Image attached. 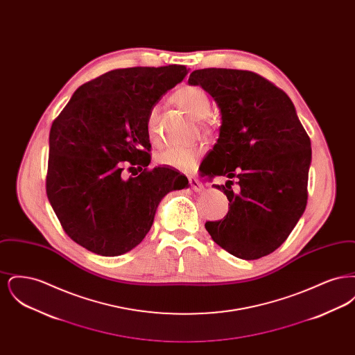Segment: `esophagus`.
<instances>
[{
	"instance_id": "obj_1",
	"label": "esophagus",
	"mask_w": 355,
	"mask_h": 355,
	"mask_svg": "<svg viewBox=\"0 0 355 355\" xmlns=\"http://www.w3.org/2000/svg\"><path fill=\"white\" fill-rule=\"evenodd\" d=\"M189 182H190V186H191V189L194 190V191H197V193H201L205 190V187H203L202 182L200 181V180H197V178H194V177H189Z\"/></svg>"
}]
</instances>
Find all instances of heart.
<instances>
[{"mask_svg": "<svg viewBox=\"0 0 355 355\" xmlns=\"http://www.w3.org/2000/svg\"><path fill=\"white\" fill-rule=\"evenodd\" d=\"M175 101L182 106L186 112L196 119H205L211 112V102L207 93L200 86H184L174 94ZM159 114V106L154 105L146 119V132L152 142H158V128L157 121ZM202 155V148L198 145L191 146H173L168 148L155 155L158 164L170 166L177 170L189 171L194 169Z\"/></svg>", "mask_w": 355, "mask_h": 355, "instance_id": "b5f03b06", "label": "heart"}]
</instances>
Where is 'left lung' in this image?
Returning <instances> with one entry per match:
<instances>
[{
    "instance_id": "8db88e82",
    "label": "left lung",
    "mask_w": 355,
    "mask_h": 355,
    "mask_svg": "<svg viewBox=\"0 0 355 355\" xmlns=\"http://www.w3.org/2000/svg\"><path fill=\"white\" fill-rule=\"evenodd\" d=\"M189 85L201 86L220 112V137L203 159V175H223L213 185L229 200L223 220L205 227L222 249L258 259L278 249L302 217L307 202L311 144L286 93L248 70H194ZM239 178L240 190L227 186Z\"/></svg>"
}]
</instances>
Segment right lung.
Here are the masks:
<instances>
[{
	"mask_svg": "<svg viewBox=\"0 0 355 355\" xmlns=\"http://www.w3.org/2000/svg\"><path fill=\"white\" fill-rule=\"evenodd\" d=\"M187 73L182 65L107 71L80 86L54 119L46 194L65 233L89 252H130L149 233L162 198L189 187L177 170H146L148 114ZM125 162L141 173L123 179Z\"/></svg>",
	"mask_w": 355,
	"mask_h": 355,
	"instance_id": "right-lung-1",
	"label": "right lung"
}]
</instances>
